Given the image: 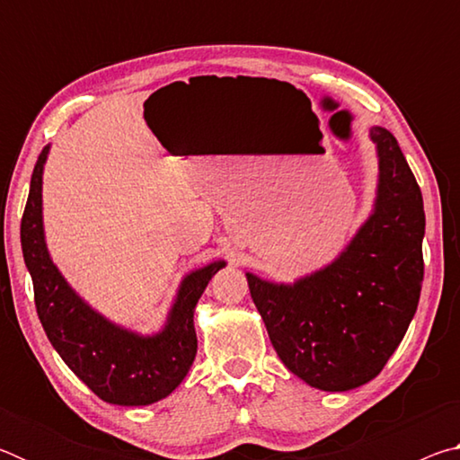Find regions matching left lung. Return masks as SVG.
I'll return each mask as SVG.
<instances>
[{
  "instance_id": "1",
  "label": "left lung",
  "mask_w": 460,
  "mask_h": 460,
  "mask_svg": "<svg viewBox=\"0 0 460 460\" xmlns=\"http://www.w3.org/2000/svg\"><path fill=\"white\" fill-rule=\"evenodd\" d=\"M376 211L337 261L294 286L247 274L282 363L308 385L347 392L379 376L416 314L424 279L422 192L385 128Z\"/></svg>"
}]
</instances>
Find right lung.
Wrapping results in <instances>:
<instances>
[{"label": "right lung", "mask_w": 460, "mask_h": 460, "mask_svg": "<svg viewBox=\"0 0 460 460\" xmlns=\"http://www.w3.org/2000/svg\"><path fill=\"white\" fill-rule=\"evenodd\" d=\"M49 147L38 155L20 225L22 253L32 276L36 313L44 332L75 376L103 402L147 406L168 394L189 373L197 355L194 306L225 261L184 278L164 331L139 337L105 321L65 282L44 243L42 168Z\"/></svg>", "instance_id": "obj_1"}]
</instances>
